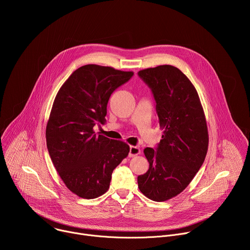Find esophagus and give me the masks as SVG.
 I'll list each match as a JSON object with an SVG mask.
<instances>
[{
    "instance_id": "34e87169",
    "label": "esophagus",
    "mask_w": 250,
    "mask_h": 250,
    "mask_svg": "<svg viewBox=\"0 0 250 250\" xmlns=\"http://www.w3.org/2000/svg\"><path fill=\"white\" fill-rule=\"evenodd\" d=\"M139 153H140V149L137 146H130L129 147V152H128L129 157H133V156H135Z\"/></svg>"
}]
</instances>
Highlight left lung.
<instances>
[{
  "instance_id": "8db88e82",
  "label": "left lung",
  "mask_w": 250,
  "mask_h": 250,
  "mask_svg": "<svg viewBox=\"0 0 250 250\" xmlns=\"http://www.w3.org/2000/svg\"><path fill=\"white\" fill-rule=\"evenodd\" d=\"M151 90L162 139L146 147L149 169L137 177L140 192L155 202L180 194L204 163L208 146L207 123L198 93L181 70L160 65L137 73Z\"/></svg>"
}]
</instances>
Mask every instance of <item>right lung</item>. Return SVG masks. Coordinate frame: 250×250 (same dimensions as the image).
<instances>
[{
  "mask_svg": "<svg viewBox=\"0 0 250 250\" xmlns=\"http://www.w3.org/2000/svg\"><path fill=\"white\" fill-rule=\"evenodd\" d=\"M132 72L95 64L71 74L58 91L46 125V146L66 187L84 199L108 191L114 169L128 155L129 146L94 131L105 122L113 92Z\"/></svg>",
  "mask_w": 250,
  "mask_h": 250,
  "instance_id": "1",
  "label": "right lung"
}]
</instances>
